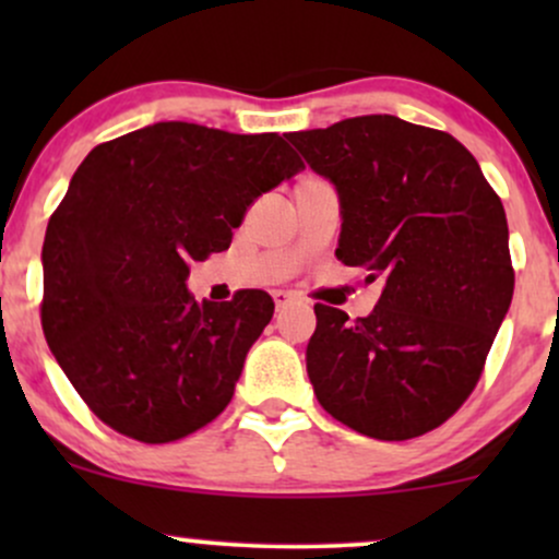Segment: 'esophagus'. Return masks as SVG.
Segmentation results:
<instances>
[{
	"label": "esophagus",
	"instance_id": "34e87169",
	"mask_svg": "<svg viewBox=\"0 0 559 559\" xmlns=\"http://www.w3.org/2000/svg\"><path fill=\"white\" fill-rule=\"evenodd\" d=\"M292 299H294V294L292 292H284V288L273 292V301H275V307H278V310H281V307H286Z\"/></svg>",
	"mask_w": 559,
	"mask_h": 559
}]
</instances>
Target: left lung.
<instances>
[{"label":"left lung","instance_id":"8db88e82","mask_svg":"<svg viewBox=\"0 0 559 559\" xmlns=\"http://www.w3.org/2000/svg\"><path fill=\"white\" fill-rule=\"evenodd\" d=\"M286 139L336 186V258L383 284L368 318L316 305L307 376L318 402L370 439L433 431L473 394L510 310L502 199L457 139L394 115Z\"/></svg>","mask_w":559,"mask_h":559}]
</instances>
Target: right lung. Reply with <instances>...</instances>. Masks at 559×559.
Returning <instances> with one entry per match:
<instances>
[{
    "instance_id": "obj_1",
    "label": "right lung",
    "mask_w": 559,
    "mask_h": 559,
    "mask_svg": "<svg viewBox=\"0 0 559 559\" xmlns=\"http://www.w3.org/2000/svg\"><path fill=\"white\" fill-rule=\"evenodd\" d=\"M305 170L278 133L146 126L94 146L44 236L41 329L88 409L168 444L228 407L273 297L186 292L191 262L228 249L260 194Z\"/></svg>"
}]
</instances>
